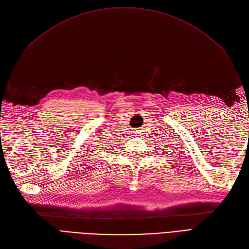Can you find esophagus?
Segmentation results:
<instances>
[{
    "label": "esophagus",
    "instance_id": "1",
    "mask_svg": "<svg viewBox=\"0 0 249 249\" xmlns=\"http://www.w3.org/2000/svg\"><path fill=\"white\" fill-rule=\"evenodd\" d=\"M138 131H134V135H135V136H138Z\"/></svg>",
    "mask_w": 249,
    "mask_h": 249
}]
</instances>
